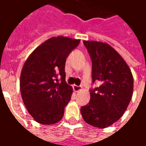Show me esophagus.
Masks as SVG:
<instances>
[{"label": "esophagus", "mask_w": 146, "mask_h": 146, "mask_svg": "<svg viewBox=\"0 0 146 146\" xmlns=\"http://www.w3.org/2000/svg\"><path fill=\"white\" fill-rule=\"evenodd\" d=\"M73 90L75 92H79V90H81V86H76V85H73Z\"/></svg>", "instance_id": "34e87169"}]
</instances>
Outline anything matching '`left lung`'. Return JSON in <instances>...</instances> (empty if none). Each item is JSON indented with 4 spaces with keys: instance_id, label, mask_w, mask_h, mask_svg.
<instances>
[{
    "instance_id": "1",
    "label": "left lung",
    "mask_w": 146,
    "mask_h": 146,
    "mask_svg": "<svg viewBox=\"0 0 146 146\" xmlns=\"http://www.w3.org/2000/svg\"><path fill=\"white\" fill-rule=\"evenodd\" d=\"M92 60V80L100 86L90 91V101L81 107L87 124L106 128L120 118L130 102L133 77L124 59L110 44L84 40Z\"/></svg>"
}]
</instances>
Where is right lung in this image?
<instances>
[{"mask_svg":"<svg viewBox=\"0 0 146 146\" xmlns=\"http://www.w3.org/2000/svg\"><path fill=\"white\" fill-rule=\"evenodd\" d=\"M79 42L62 36L52 37L39 45L25 61L20 79L21 97L38 123L53 125L62 119L73 92L65 81V62Z\"/></svg>","mask_w":146,"mask_h":146,"instance_id":"add662e5","label":"right lung"}]
</instances>
